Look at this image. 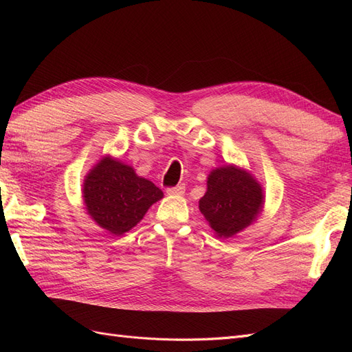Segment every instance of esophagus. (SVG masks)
Returning a JSON list of instances; mask_svg holds the SVG:
<instances>
[{"mask_svg": "<svg viewBox=\"0 0 352 352\" xmlns=\"http://www.w3.org/2000/svg\"><path fill=\"white\" fill-rule=\"evenodd\" d=\"M166 192L168 195H182L185 192V184H180V185H176V186H172V188H167Z\"/></svg>", "mask_w": 352, "mask_h": 352, "instance_id": "1", "label": "esophagus"}]
</instances>
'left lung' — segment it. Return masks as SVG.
<instances>
[{
  "label": "left lung",
  "instance_id": "1",
  "mask_svg": "<svg viewBox=\"0 0 352 352\" xmlns=\"http://www.w3.org/2000/svg\"><path fill=\"white\" fill-rule=\"evenodd\" d=\"M263 207V190L245 170L226 166L212 170L199 210L219 236L229 238L251 225Z\"/></svg>",
  "mask_w": 352,
  "mask_h": 352
}]
</instances>
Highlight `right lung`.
<instances>
[{
	"label": "right lung",
	"mask_w": 352,
	"mask_h": 352,
	"mask_svg": "<svg viewBox=\"0 0 352 352\" xmlns=\"http://www.w3.org/2000/svg\"><path fill=\"white\" fill-rule=\"evenodd\" d=\"M162 198V189L110 157L102 158L83 184L88 214L113 235H123L136 226Z\"/></svg>",
	"instance_id": "1"
}]
</instances>
